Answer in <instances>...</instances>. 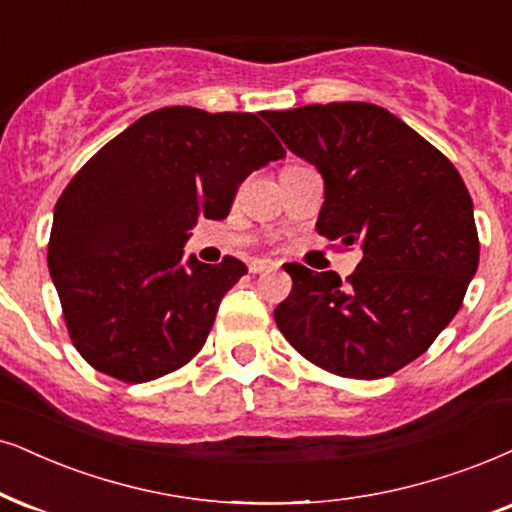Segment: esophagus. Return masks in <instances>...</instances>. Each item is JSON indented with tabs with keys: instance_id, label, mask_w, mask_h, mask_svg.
Returning a JSON list of instances; mask_svg holds the SVG:
<instances>
[{
	"instance_id": "1",
	"label": "esophagus",
	"mask_w": 512,
	"mask_h": 512,
	"mask_svg": "<svg viewBox=\"0 0 512 512\" xmlns=\"http://www.w3.org/2000/svg\"><path fill=\"white\" fill-rule=\"evenodd\" d=\"M278 267L276 262H269V260H255L250 262V274H264V271H274Z\"/></svg>"
}]
</instances>
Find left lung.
Listing matches in <instances>:
<instances>
[{"mask_svg": "<svg viewBox=\"0 0 512 512\" xmlns=\"http://www.w3.org/2000/svg\"><path fill=\"white\" fill-rule=\"evenodd\" d=\"M290 151L323 177L316 231L357 245L347 281L288 264L278 331L304 359L345 378H385L411 364L454 319L480 262L472 198L430 141L364 101L269 111Z\"/></svg>", "mask_w": 512, "mask_h": 512, "instance_id": "left-lung-1", "label": "left lung"}]
</instances>
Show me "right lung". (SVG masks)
I'll return each mask as SVG.
<instances>
[{
	"label": "right lung",
	"mask_w": 512,
	"mask_h": 512,
	"mask_svg": "<svg viewBox=\"0 0 512 512\" xmlns=\"http://www.w3.org/2000/svg\"><path fill=\"white\" fill-rule=\"evenodd\" d=\"M252 113L160 108L108 141L54 208L49 271L70 340L96 371L148 383L205 345L245 264L184 260L198 217L229 215L238 184L281 160Z\"/></svg>",
	"instance_id": "add662e5"
}]
</instances>
